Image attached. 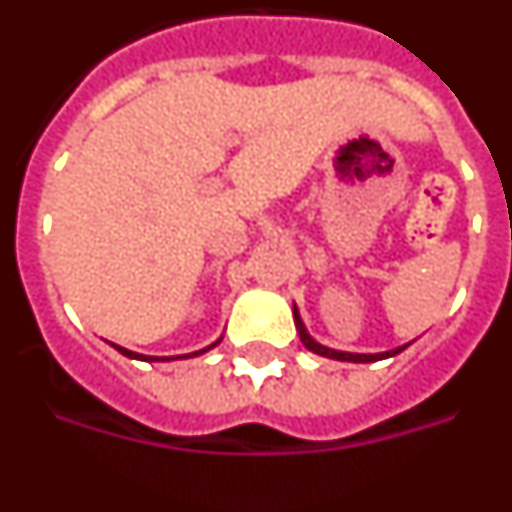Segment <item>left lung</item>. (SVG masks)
Listing matches in <instances>:
<instances>
[{
	"label": "left lung",
	"instance_id": "left-lung-1",
	"mask_svg": "<svg viewBox=\"0 0 512 512\" xmlns=\"http://www.w3.org/2000/svg\"><path fill=\"white\" fill-rule=\"evenodd\" d=\"M292 315H295V325H297V333H300V341L302 346L310 348L312 354L318 356H325V359H336V361H354V364H369V361H382V359H390V356L400 354V351H405V348L410 346V343H405V346H397L392 348V351H382V354H348V351H336V348H328L323 346V343H318L315 338L307 333L305 323H302L300 318V310H297V305H292Z\"/></svg>",
	"mask_w": 512,
	"mask_h": 512
}]
</instances>
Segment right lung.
<instances>
[{
	"label": "right lung",
	"mask_w": 512,
	"mask_h": 512,
	"mask_svg": "<svg viewBox=\"0 0 512 512\" xmlns=\"http://www.w3.org/2000/svg\"><path fill=\"white\" fill-rule=\"evenodd\" d=\"M223 341V336L217 338L215 343H212V346H207V348H200V351H192V354H184V356H171V359H158V356H143V354H135V351H128V348H122V346H117V343H112V346L117 348V351H120L122 356H128V359H138V361H174V359H192V356H200V354H205V351H210V348H215L217 343Z\"/></svg>",
	"instance_id": "add662e5"
}]
</instances>
